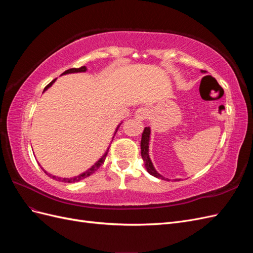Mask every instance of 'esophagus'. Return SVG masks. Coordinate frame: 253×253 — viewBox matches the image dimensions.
Returning <instances> with one entry per match:
<instances>
[{"mask_svg": "<svg viewBox=\"0 0 253 253\" xmlns=\"http://www.w3.org/2000/svg\"><path fill=\"white\" fill-rule=\"evenodd\" d=\"M149 110L145 109V108H139L135 112V119L138 120V121H143L148 118L149 116Z\"/></svg>", "mask_w": 253, "mask_h": 253, "instance_id": "34e87169", "label": "esophagus"}]
</instances>
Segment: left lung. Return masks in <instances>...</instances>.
Listing matches in <instances>:
<instances>
[{
    "label": "left lung",
    "mask_w": 253,
    "mask_h": 253,
    "mask_svg": "<svg viewBox=\"0 0 253 253\" xmlns=\"http://www.w3.org/2000/svg\"><path fill=\"white\" fill-rule=\"evenodd\" d=\"M202 73H204V71H202ZM150 137H151V128L149 127H144L143 133L141 135V141H140V149H141V157L144 163V167L147 171L149 172V174H151L152 176H154L156 178H162L165 180H170L169 178H166L165 176L160 175L156 169L154 168V165H153L152 160L150 158L149 155V145H150ZM179 180V178H177ZM174 179V180H177Z\"/></svg>",
    "instance_id": "left-lung-1"
}]
</instances>
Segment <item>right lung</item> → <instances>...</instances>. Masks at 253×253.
Returning a JSON list of instances; mask_svg holds the SVG:
<instances>
[{
  "label": "right lung",
  "instance_id": "add662e5",
  "mask_svg": "<svg viewBox=\"0 0 253 253\" xmlns=\"http://www.w3.org/2000/svg\"><path fill=\"white\" fill-rule=\"evenodd\" d=\"M87 71V68H86V66H81V67H79V68H70V70H67V71H65L64 73H62L61 74V76H63V75H67V74H75V73H85ZM57 79H55V80H52L48 85L44 88V90H43V93L44 91H46L53 83H55V81H56ZM122 124V122H120V124L117 126V127H116V129H115V132H114V135H113V138H114V136H115V134L117 133V131H118V127L120 126V125ZM113 138H112V140H113ZM111 145V144H110ZM110 145L108 147V149H106V151H105V153L104 154L99 158L97 162L91 166L89 169H87L85 172H83V173H81V174H79V175H77V176H74V177H67V178H63V177H59V176H55V175H52V174H50V173H48V172H46L45 171L43 168L41 167V169L44 171V173L46 174V175H48L49 177H51L52 179H56V180H58V181H62V182H70V183H72V182H77V181H79V180H81V179H84V178H86V177H88V176H90L91 174L93 173H95L98 169H99V167H100L102 164H103V162H104V159H105V156H106V154H108V152H109V148H110ZM40 165V164H39Z\"/></svg>",
  "mask_w": 253,
  "mask_h": 253
}]
</instances>
